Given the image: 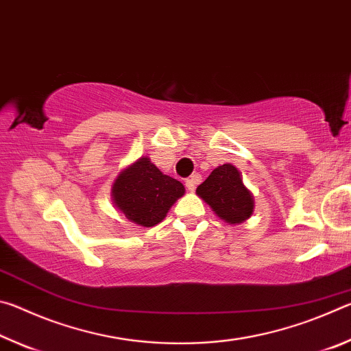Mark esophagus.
Returning a JSON list of instances; mask_svg holds the SVG:
<instances>
[{
    "label": "esophagus",
    "mask_w": 351,
    "mask_h": 351,
    "mask_svg": "<svg viewBox=\"0 0 351 351\" xmlns=\"http://www.w3.org/2000/svg\"><path fill=\"white\" fill-rule=\"evenodd\" d=\"M199 181H201V175H198V173H195L190 178H187L186 187H187L189 192H193V190L197 189V184H199Z\"/></svg>",
    "instance_id": "esophagus-1"
}]
</instances>
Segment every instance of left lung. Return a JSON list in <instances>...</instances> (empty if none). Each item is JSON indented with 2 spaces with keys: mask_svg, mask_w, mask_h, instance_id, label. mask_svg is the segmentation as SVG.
Returning <instances> with one entry per match:
<instances>
[{
  "mask_svg": "<svg viewBox=\"0 0 351 351\" xmlns=\"http://www.w3.org/2000/svg\"><path fill=\"white\" fill-rule=\"evenodd\" d=\"M197 193L219 218L230 224L243 223L254 209L252 195L243 186L240 171L232 164H223L213 170L199 184Z\"/></svg>",
  "mask_w": 351,
  "mask_h": 351,
  "instance_id": "1",
  "label": "left lung"
}]
</instances>
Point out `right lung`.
I'll return each instance as SVG.
<instances>
[{
	"mask_svg": "<svg viewBox=\"0 0 351 351\" xmlns=\"http://www.w3.org/2000/svg\"><path fill=\"white\" fill-rule=\"evenodd\" d=\"M182 195V184L164 175L148 158H141L121 171L112 187L116 206L128 219L144 228L161 223Z\"/></svg>",
	"mask_w": 351,
	"mask_h": 351,
	"instance_id": "right-lung-1",
	"label": "right lung"
}]
</instances>
